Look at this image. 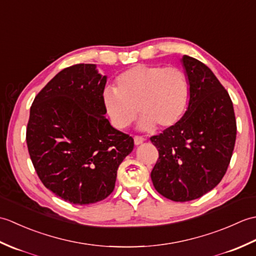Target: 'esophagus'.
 I'll return each mask as SVG.
<instances>
[{
    "mask_svg": "<svg viewBox=\"0 0 256 256\" xmlns=\"http://www.w3.org/2000/svg\"><path fill=\"white\" fill-rule=\"evenodd\" d=\"M145 140L144 138L142 136H134V144L135 145H140Z\"/></svg>",
    "mask_w": 256,
    "mask_h": 256,
    "instance_id": "obj_1",
    "label": "esophagus"
}]
</instances>
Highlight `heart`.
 Returning <instances> with one entry per match:
<instances>
[{"mask_svg":"<svg viewBox=\"0 0 256 256\" xmlns=\"http://www.w3.org/2000/svg\"><path fill=\"white\" fill-rule=\"evenodd\" d=\"M190 84L184 70L162 64H135L120 74L116 89H106L102 104L111 124L118 130L131 125L142 114L144 131L170 128L186 112Z\"/></svg>","mask_w":256,"mask_h":256,"instance_id":"obj_1","label":"heart"}]
</instances>
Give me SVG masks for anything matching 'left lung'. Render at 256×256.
<instances>
[{
	"label": "left lung",
	"instance_id": "left-lung-1",
	"mask_svg": "<svg viewBox=\"0 0 256 256\" xmlns=\"http://www.w3.org/2000/svg\"><path fill=\"white\" fill-rule=\"evenodd\" d=\"M190 84L187 111L178 123L152 136L160 157L150 177L155 189L178 202L200 198L224 178L236 138L231 98L198 59H182Z\"/></svg>",
	"mask_w": 256,
	"mask_h": 256
}]
</instances>
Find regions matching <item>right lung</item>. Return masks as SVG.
I'll return each instance as SVG.
<instances>
[{
	"label": "right lung",
	"mask_w": 256,
	"mask_h": 256,
	"mask_svg": "<svg viewBox=\"0 0 256 256\" xmlns=\"http://www.w3.org/2000/svg\"><path fill=\"white\" fill-rule=\"evenodd\" d=\"M106 76L94 64L58 72L30 106L26 143L38 177L62 200L89 204L106 199L134 140L106 118Z\"/></svg>",
	"instance_id": "right-lung-1"
}]
</instances>
